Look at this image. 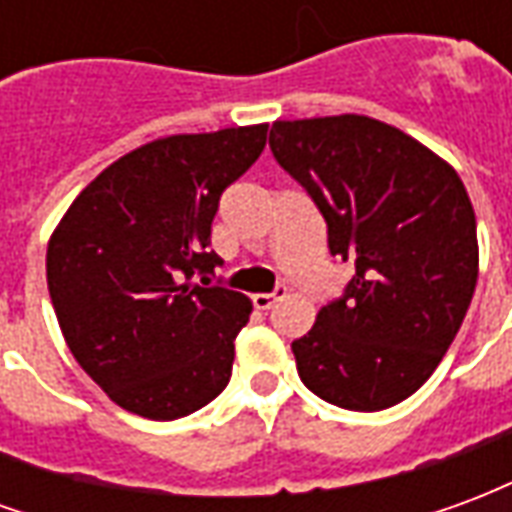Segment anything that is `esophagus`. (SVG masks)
<instances>
[{
  "mask_svg": "<svg viewBox=\"0 0 512 512\" xmlns=\"http://www.w3.org/2000/svg\"><path fill=\"white\" fill-rule=\"evenodd\" d=\"M285 293H288V288H285V285H277V290H274V293H255V296H252V301H255L257 310H271V307H274V304H277V301L282 299Z\"/></svg>",
  "mask_w": 512,
  "mask_h": 512,
  "instance_id": "34e87169",
  "label": "esophagus"
}]
</instances>
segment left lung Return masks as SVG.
Returning <instances> with one entry per match:
<instances>
[{"label": "left lung", "instance_id": "left-lung-1", "mask_svg": "<svg viewBox=\"0 0 512 512\" xmlns=\"http://www.w3.org/2000/svg\"><path fill=\"white\" fill-rule=\"evenodd\" d=\"M277 164L321 211L356 274L293 340L304 386L348 411L414 395L461 329L477 285V222L461 178L373 117L277 120Z\"/></svg>", "mask_w": 512, "mask_h": 512}]
</instances>
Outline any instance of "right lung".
<instances>
[{
    "mask_svg": "<svg viewBox=\"0 0 512 512\" xmlns=\"http://www.w3.org/2000/svg\"><path fill=\"white\" fill-rule=\"evenodd\" d=\"M268 126L136 147L73 200L46 252L65 343L117 406L178 419L222 392L252 301L216 282L211 224Z\"/></svg>",
    "mask_w": 512,
    "mask_h": 512,
    "instance_id": "obj_1",
    "label": "right lung"
}]
</instances>
